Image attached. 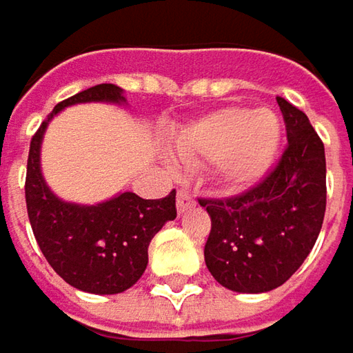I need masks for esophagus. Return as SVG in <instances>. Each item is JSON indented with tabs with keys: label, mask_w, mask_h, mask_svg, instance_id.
I'll use <instances>...</instances> for the list:
<instances>
[{
	"label": "esophagus",
	"mask_w": 353,
	"mask_h": 353,
	"mask_svg": "<svg viewBox=\"0 0 353 353\" xmlns=\"http://www.w3.org/2000/svg\"><path fill=\"white\" fill-rule=\"evenodd\" d=\"M192 205H194V199L190 196L189 190H179V194H176V211L185 213V211H189Z\"/></svg>",
	"instance_id": "1"
}]
</instances>
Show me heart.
Returning <instances> with one entry per match:
<instances>
[{"label": "heart", "instance_id": "1", "mask_svg": "<svg viewBox=\"0 0 353 353\" xmlns=\"http://www.w3.org/2000/svg\"><path fill=\"white\" fill-rule=\"evenodd\" d=\"M281 124L267 108L227 106L203 114L172 137V150L185 164L214 161L219 181L229 189L259 183L275 161Z\"/></svg>", "mask_w": 353, "mask_h": 353}]
</instances>
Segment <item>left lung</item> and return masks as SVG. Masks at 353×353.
<instances>
[{
    "instance_id": "1",
    "label": "left lung",
    "mask_w": 353,
    "mask_h": 353,
    "mask_svg": "<svg viewBox=\"0 0 353 353\" xmlns=\"http://www.w3.org/2000/svg\"><path fill=\"white\" fill-rule=\"evenodd\" d=\"M288 148L251 190L231 199H201L211 216L205 263L237 293L283 285L314 249L325 214V150L310 118L277 98Z\"/></svg>"
}]
</instances>
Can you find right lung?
<instances>
[{"label":"right lung","mask_w":353,"mask_h":353,"mask_svg":"<svg viewBox=\"0 0 353 353\" xmlns=\"http://www.w3.org/2000/svg\"><path fill=\"white\" fill-rule=\"evenodd\" d=\"M124 104V92L98 84L60 102L41 122L30 142L26 205L32 231L52 269L72 288L112 295L132 288L148 265V245L166 221L176 219V190L164 199H142L120 192L98 205H76L58 199L39 168L43 132L56 114L72 104Z\"/></svg>","instance_id":"obj_1"}]
</instances>
